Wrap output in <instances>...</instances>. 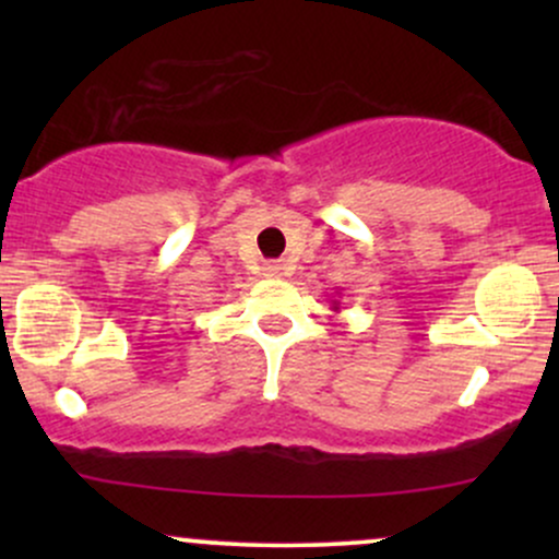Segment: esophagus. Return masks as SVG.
Instances as JSON below:
<instances>
[{
    "mask_svg": "<svg viewBox=\"0 0 559 559\" xmlns=\"http://www.w3.org/2000/svg\"><path fill=\"white\" fill-rule=\"evenodd\" d=\"M265 275H271V278H281V275H286V262L284 260L265 262Z\"/></svg>",
    "mask_w": 559,
    "mask_h": 559,
    "instance_id": "esophagus-1",
    "label": "esophagus"
}]
</instances>
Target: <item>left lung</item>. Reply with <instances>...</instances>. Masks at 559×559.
<instances>
[{"label":"left lung","mask_w":559,"mask_h":559,"mask_svg":"<svg viewBox=\"0 0 559 559\" xmlns=\"http://www.w3.org/2000/svg\"><path fill=\"white\" fill-rule=\"evenodd\" d=\"M331 307H333V310H342V301H338V299H331Z\"/></svg>","instance_id":"1"}]
</instances>
